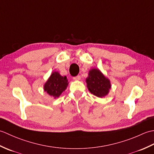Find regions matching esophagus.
<instances>
[{
    "label": "esophagus",
    "instance_id": "obj_1",
    "mask_svg": "<svg viewBox=\"0 0 154 154\" xmlns=\"http://www.w3.org/2000/svg\"><path fill=\"white\" fill-rule=\"evenodd\" d=\"M73 80H75V81H79V80H80L81 79V76L80 75H77V76H75V77H74L73 78Z\"/></svg>",
    "mask_w": 154,
    "mask_h": 154
}]
</instances>
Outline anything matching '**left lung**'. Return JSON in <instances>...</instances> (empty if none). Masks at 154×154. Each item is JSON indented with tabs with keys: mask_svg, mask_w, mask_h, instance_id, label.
Wrapping results in <instances>:
<instances>
[{
	"mask_svg": "<svg viewBox=\"0 0 154 154\" xmlns=\"http://www.w3.org/2000/svg\"><path fill=\"white\" fill-rule=\"evenodd\" d=\"M86 82L89 91L98 97L106 96L111 87L110 81L97 69H93L89 71Z\"/></svg>",
	"mask_w": 154,
	"mask_h": 154,
	"instance_id": "obj_1",
	"label": "left lung"
}]
</instances>
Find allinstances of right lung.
Returning a JSON list of instances; mask_svg holds the SVG:
<instances>
[{
	"instance_id": "1",
	"label": "right lung",
	"mask_w": 154,
	"mask_h": 154,
	"mask_svg": "<svg viewBox=\"0 0 154 154\" xmlns=\"http://www.w3.org/2000/svg\"><path fill=\"white\" fill-rule=\"evenodd\" d=\"M67 85L66 77L61 76L58 72H54L44 85V91L55 99L66 89Z\"/></svg>"
}]
</instances>
